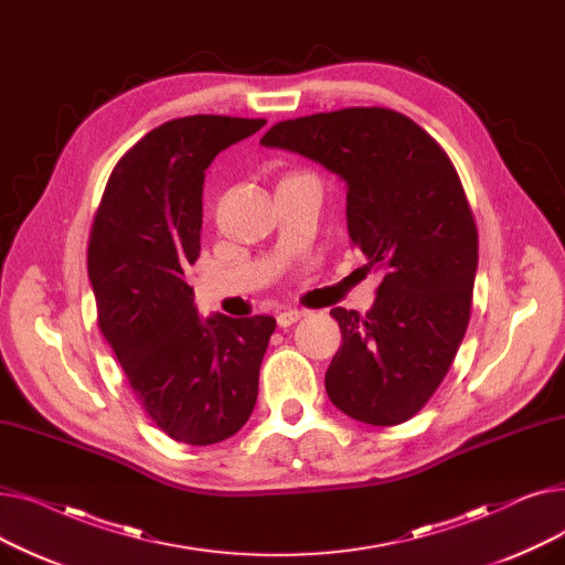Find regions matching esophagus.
<instances>
[{"label": "esophagus", "instance_id": "obj_1", "mask_svg": "<svg viewBox=\"0 0 565 565\" xmlns=\"http://www.w3.org/2000/svg\"><path fill=\"white\" fill-rule=\"evenodd\" d=\"M305 316H307L305 311H298V309H288V311H281V313L277 316V322H279V328H290L292 322L302 320Z\"/></svg>", "mask_w": 565, "mask_h": 565}]
</instances>
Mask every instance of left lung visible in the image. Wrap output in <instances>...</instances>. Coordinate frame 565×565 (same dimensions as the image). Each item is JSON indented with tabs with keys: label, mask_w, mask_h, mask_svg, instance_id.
I'll return each instance as SVG.
<instances>
[{
	"label": "left lung",
	"mask_w": 565,
	"mask_h": 565,
	"mask_svg": "<svg viewBox=\"0 0 565 565\" xmlns=\"http://www.w3.org/2000/svg\"><path fill=\"white\" fill-rule=\"evenodd\" d=\"M260 143L341 178L350 241L382 273L366 316L330 311L343 334L324 373L330 401L362 424L407 422L456 358L477 279V224L449 156L412 118L384 107L290 118Z\"/></svg>",
	"instance_id": "8db88e82"
}]
</instances>
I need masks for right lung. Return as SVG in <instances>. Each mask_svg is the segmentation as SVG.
<instances>
[{"mask_svg":"<svg viewBox=\"0 0 565 565\" xmlns=\"http://www.w3.org/2000/svg\"><path fill=\"white\" fill-rule=\"evenodd\" d=\"M263 126L194 114L151 130L114 167L88 241L107 343L148 417L192 447L247 424L277 328L273 316H199L185 281L201 249L205 169Z\"/></svg>","mask_w":565,"mask_h":565,"instance_id":"right-lung-1","label":"right lung"}]
</instances>
